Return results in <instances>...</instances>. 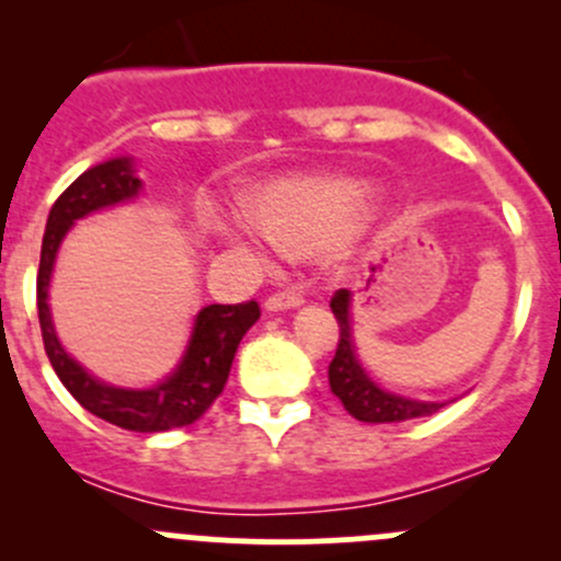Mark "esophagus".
<instances>
[{"instance_id":"1","label":"esophagus","mask_w":561,"mask_h":561,"mask_svg":"<svg viewBox=\"0 0 561 561\" xmlns=\"http://www.w3.org/2000/svg\"><path fill=\"white\" fill-rule=\"evenodd\" d=\"M301 304H304V290H279L274 293V296H268L265 309H268V312H282V309L301 307Z\"/></svg>"}]
</instances>
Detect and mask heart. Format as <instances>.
Masks as SVG:
<instances>
[{
	"label": "heart",
	"mask_w": 561,
	"mask_h": 561,
	"mask_svg": "<svg viewBox=\"0 0 561 561\" xmlns=\"http://www.w3.org/2000/svg\"><path fill=\"white\" fill-rule=\"evenodd\" d=\"M366 190L350 179L276 181L260 197V219L252 214L214 217V230L236 244L271 239L282 252L304 254L331 247L353 230Z\"/></svg>",
	"instance_id": "heart-1"
}]
</instances>
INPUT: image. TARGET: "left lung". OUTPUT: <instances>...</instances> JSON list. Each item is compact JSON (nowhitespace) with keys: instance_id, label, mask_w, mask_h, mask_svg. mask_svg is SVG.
<instances>
[{"instance_id":"8db88e82","label":"left lung","mask_w":561,"mask_h":561,"mask_svg":"<svg viewBox=\"0 0 561 561\" xmlns=\"http://www.w3.org/2000/svg\"><path fill=\"white\" fill-rule=\"evenodd\" d=\"M333 317L339 322V344L331 366H328V382L333 396L344 404V410L364 423H401L415 417L434 415L439 407L434 401H410L401 396L386 393L366 377L355 358L353 336H350V293L336 290L331 298Z\"/></svg>"}]
</instances>
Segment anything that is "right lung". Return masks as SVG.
<instances>
[{
    "label": "right lung",
    "mask_w": 561,
    "mask_h": 561,
    "mask_svg": "<svg viewBox=\"0 0 561 561\" xmlns=\"http://www.w3.org/2000/svg\"><path fill=\"white\" fill-rule=\"evenodd\" d=\"M140 181L133 175L129 160H111L103 165L89 168L78 175L59 197L48 214L43 236V252H39L37 271V317L43 331L45 355L54 366L61 386L76 396L81 407L92 415L103 417L127 432H168L195 423L208 407L214 404L228 382L230 366H233L236 350L244 333L260 317L257 301L244 304H211L203 309L195 320L192 342L186 347L184 360L173 377L149 390H124L103 386L92 375L81 369L70 355L61 350L48 314V282L54 271L56 249L72 222L98 208L113 206V203L129 201L138 195Z\"/></svg>",
    "instance_id": "obj_1"
}]
</instances>
